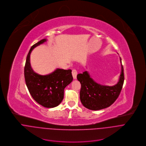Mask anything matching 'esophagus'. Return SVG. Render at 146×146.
Instances as JSON below:
<instances>
[{
    "instance_id": "1",
    "label": "esophagus",
    "mask_w": 146,
    "mask_h": 146,
    "mask_svg": "<svg viewBox=\"0 0 146 146\" xmlns=\"http://www.w3.org/2000/svg\"><path fill=\"white\" fill-rule=\"evenodd\" d=\"M72 76L74 78V79H76V76L78 75V72H77V70H75V69H74L72 71Z\"/></svg>"
}]
</instances>
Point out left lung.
Returning <instances> with one entry per match:
<instances>
[{
	"mask_svg": "<svg viewBox=\"0 0 146 146\" xmlns=\"http://www.w3.org/2000/svg\"><path fill=\"white\" fill-rule=\"evenodd\" d=\"M77 79L81 84L80 100L82 105L90 110H101L110 106L119 97L124 80V68L121 64L119 81L113 86L98 84L87 71L78 74Z\"/></svg>",
	"mask_w": 146,
	"mask_h": 146,
	"instance_id": "left-lung-1",
	"label": "left lung"
}]
</instances>
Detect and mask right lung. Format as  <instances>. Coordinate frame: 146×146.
Instances as JSON below:
<instances>
[{
	"label": "right lung",
	"instance_id": "add662e5",
	"mask_svg": "<svg viewBox=\"0 0 146 146\" xmlns=\"http://www.w3.org/2000/svg\"><path fill=\"white\" fill-rule=\"evenodd\" d=\"M42 39L34 44L29 50L24 68L26 84L33 98L44 107L51 108L59 105L64 98V90L73 80L71 70L56 69L46 75H40L32 70L30 63V54L37 46L44 43Z\"/></svg>",
	"mask_w": 146,
	"mask_h": 146
}]
</instances>
